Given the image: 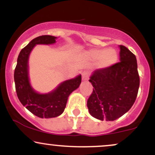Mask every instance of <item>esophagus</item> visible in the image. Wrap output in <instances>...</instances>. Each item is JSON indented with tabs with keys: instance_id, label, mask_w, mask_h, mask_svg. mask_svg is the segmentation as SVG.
<instances>
[{
	"instance_id": "1",
	"label": "esophagus",
	"mask_w": 155,
	"mask_h": 155,
	"mask_svg": "<svg viewBox=\"0 0 155 155\" xmlns=\"http://www.w3.org/2000/svg\"><path fill=\"white\" fill-rule=\"evenodd\" d=\"M81 76H82V80L83 81H87L88 79V74L87 72L84 71L82 74H81Z\"/></svg>"
}]
</instances>
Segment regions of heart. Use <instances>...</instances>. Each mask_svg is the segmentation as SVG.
Returning <instances> with one entry per match:
<instances>
[{"instance_id":"b5f03b06","label":"heart","mask_w":155,"mask_h":155,"mask_svg":"<svg viewBox=\"0 0 155 155\" xmlns=\"http://www.w3.org/2000/svg\"><path fill=\"white\" fill-rule=\"evenodd\" d=\"M85 56L92 61H97L98 69H106L117 63L118 55L113 49H92L85 52Z\"/></svg>"}]
</instances>
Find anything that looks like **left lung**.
I'll use <instances>...</instances> for the list:
<instances>
[{
    "label": "left lung",
    "mask_w": 155,
    "mask_h": 155,
    "mask_svg": "<svg viewBox=\"0 0 155 155\" xmlns=\"http://www.w3.org/2000/svg\"><path fill=\"white\" fill-rule=\"evenodd\" d=\"M120 63L92 73L93 91L87 101L89 112L99 120H117L136 101L140 79L136 58L124 46H119Z\"/></svg>",
    "instance_id": "left-lung-1"
}]
</instances>
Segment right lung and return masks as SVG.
Listing matches in <instances>:
<instances>
[{"instance_id":"add662e5","label":"right lung","mask_w":155,"mask_h":155,"mask_svg":"<svg viewBox=\"0 0 155 155\" xmlns=\"http://www.w3.org/2000/svg\"><path fill=\"white\" fill-rule=\"evenodd\" d=\"M57 38L52 35H41L33 39L19 52L15 71V88L19 101L28 111L40 118H53L61 115L70 94L81 82L79 74L62 81L47 93H40L32 87L29 76V58L32 50L38 44H54Z\"/></svg>"}]
</instances>
